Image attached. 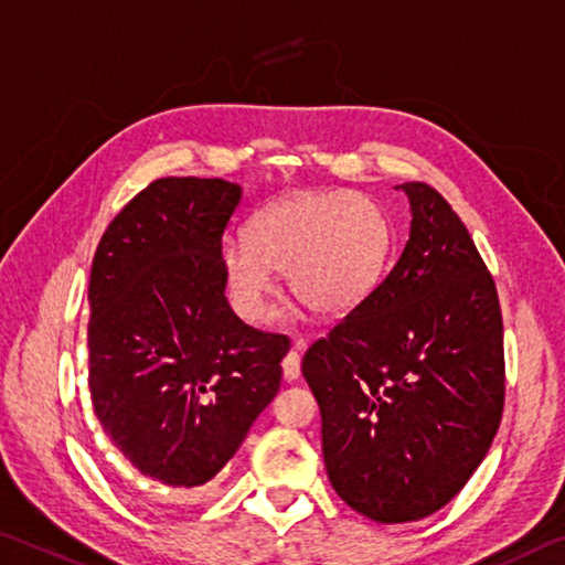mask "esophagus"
<instances>
[{
    "label": "esophagus",
    "instance_id": "esophagus-1",
    "mask_svg": "<svg viewBox=\"0 0 565 565\" xmlns=\"http://www.w3.org/2000/svg\"><path fill=\"white\" fill-rule=\"evenodd\" d=\"M301 344H297L291 349L289 354L284 356V362H281V370H284V380L286 382H297L299 380V374H301V356H299V349Z\"/></svg>",
    "mask_w": 565,
    "mask_h": 565
}]
</instances>
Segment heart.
Returning <instances> with one entry per match:
<instances>
[{"mask_svg":"<svg viewBox=\"0 0 565 565\" xmlns=\"http://www.w3.org/2000/svg\"><path fill=\"white\" fill-rule=\"evenodd\" d=\"M244 241L221 246V276L241 319L258 324L276 301L274 274L319 317H344L370 297L390 250V223L356 193H301L266 205Z\"/></svg>","mask_w":565,"mask_h":565,"instance_id":"heart-1","label":"heart"}]
</instances>
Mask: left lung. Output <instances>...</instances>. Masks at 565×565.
I'll return each mask as SVG.
<instances>
[{
    "instance_id": "1",
    "label": "left lung",
    "mask_w": 565,
    "mask_h": 565,
    "mask_svg": "<svg viewBox=\"0 0 565 565\" xmlns=\"http://www.w3.org/2000/svg\"><path fill=\"white\" fill-rule=\"evenodd\" d=\"M397 188L412 213L399 262L301 362L329 482L377 523L450 503L488 455L505 397L495 281L435 188Z\"/></svg>"
}]
</instances>
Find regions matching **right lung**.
<instances>
[{"label":"right lung","mask_w":565,"mask_h":565,"mask_svg":"<svg viewBox=\"0 0 565 565\" xmlns=\"http://www.w3.org/2000/svg\"><path fill=\"white\" fill-rule=\"evenodd\" d=\"M241 203L223 178H160L113 218L89 271V397L142 476L199 488L276 397L289 339L228 307L221 244Z\"/></svg>","instance_id":"right-lung-1"}]
</instances>
